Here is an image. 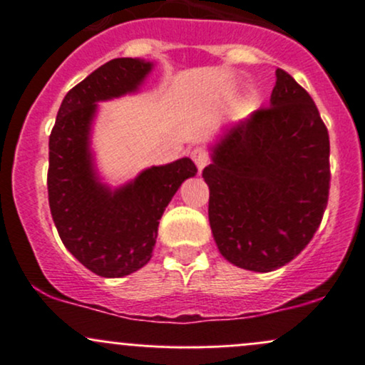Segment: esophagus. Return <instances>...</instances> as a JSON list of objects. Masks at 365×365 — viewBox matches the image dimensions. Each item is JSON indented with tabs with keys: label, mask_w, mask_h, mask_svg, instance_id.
Wrapping results in <instances>:
<instances>
[{
	"label": "esophagus",
	"mask_w": 365,
	"mask_h": 365,
	"mask_svg": "<svg viewBox=\"0 0 365 365\" xmlns=\"http://www.w3.org/2000/svg\"><path fill=\"white\" fill-rule=\"evenodd\" d=\"M190 157H192V160L196 162L197 165V171H203L205 165L208 164V155H206V152L203 148H194L192 152H190Z\"/></svg>",
	"instance_id": "obj_1"
}]
</instances>
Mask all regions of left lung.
Segmentation results:
<instances>
[{
  "label": "left lung",
  "instance_id": "left-lung-1",
  "mask_svg": "<svg viewBox=\"0 0 365 365\" xmlns=\"http://www.w3.org/2000/svg\"><path fill=\"white\" fill-rule=\"evenodd\" d=\"M270 108L212 146L208 219L230 263L272 272L298 256L323 219L330 189L329 130L311 95L275 70Z\"/></svg>",
  "mask_w": 365,
  "mask_h": 365
}]
</instances>
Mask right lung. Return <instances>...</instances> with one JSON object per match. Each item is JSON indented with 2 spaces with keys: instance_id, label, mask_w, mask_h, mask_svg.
<instances>
[{
  "instance_id": "add662e5",
  "label": "right lung",
  "mask_w": 365,
  "mask_h": 365,
  "mask_svg": "<svg viewBox=\"0 0 365 365\" xmlns=\"http://www.w3.org/2000/svg\"><path fill=\"white\" fill-rule=\"evenodd\" d=\"M152 68L138 58L98 67L65 95L49 135L51 215L70 254L101 277H123L148 263L165 206L197 173L183 157L152 165L118 189L98 178L90 148L97 104L138 91Z\"/></svg>"
}]
</instances>
